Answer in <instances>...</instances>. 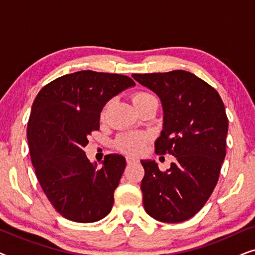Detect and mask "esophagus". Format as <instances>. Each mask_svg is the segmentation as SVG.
Listing matches in <instances>:
<instances>
[{"label":"esophagus","mask_w":255,"mask_h":255,"mask_svg":"<svg viewBox=\"0 0 255 255\" xmlns=\"http://www.w3.org/2000/svg\"><path fill=\"white\" fill-rule=\"evenodd\" d=\"M127 162H128V165H132V163L138 162V159L134 158V156L128 155V156H127Z\"/></svg>","instance_id":"34e87169"}]
</instances>
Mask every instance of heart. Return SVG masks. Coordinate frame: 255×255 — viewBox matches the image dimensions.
<instances>
[{
    "label": "heart",
    "instance_id": "obj_1",
    "mask_svg": "<svg viewBox=\"0 0 255 255\" xmlns=\"http://www.w3.org/2000/svg\"><path fill=\"white\" fill-rule=\"evenodd\" d=\"M152 97L153 96L148 93H137L134 94L133 97H132V101H133V104H138L140 102H144V101L148 99H152ZM146 138L147 137L141 133L124 134L117 139L116 145L118 148L127 153H138L142 148V146H144Z\"/></svg>",
    "mask_w": 255,
    "mask_h": 255
}]
</instances>
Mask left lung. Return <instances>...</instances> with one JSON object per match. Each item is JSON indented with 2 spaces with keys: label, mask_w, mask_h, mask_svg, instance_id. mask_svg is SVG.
<instances>
[{
  "label": "left lung",
  "mask_w": 255,
  "mask_h": 255,
  "mask_svg": "<svg viewBox=\"0 0 255 255\" xmlns=\"http://www.w3.org/2000/svg\"><path fill=\"white\" fill-rule=\"evenodd\" d=\"M162 107V130L155 152L175 156L166 172L141 160L145 211L156 221L180 223L197 214L217 184L226 154L229 122L219 94L190 72L132 74Z\"/></svg>",
  "instance_id": "8db88e82"
}]
</instances>
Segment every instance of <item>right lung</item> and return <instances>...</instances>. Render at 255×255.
Masks as SVG:
<instances>
[{
  "mask_svg": "<svg viewBox=\"0 0 255 255\" xmlns=\"http://www.w3.org/2000/svg\"><path fill=\"white\" fill-rule=\"evenodd\" d=\"M121 74L80 71L53 80L32 104L27 142L37 179L62 217L93 223L114 204L127 161L108 154L102 167L87 158L88 135L100 128V115L114 96L134 87Z\"/></svg>",
  "mask_w": 255,
  "mask_h": 255,
  "instance_id": "obj_1",
  "label": "right lung"
}]
</instances>
